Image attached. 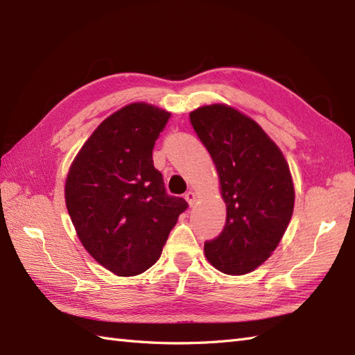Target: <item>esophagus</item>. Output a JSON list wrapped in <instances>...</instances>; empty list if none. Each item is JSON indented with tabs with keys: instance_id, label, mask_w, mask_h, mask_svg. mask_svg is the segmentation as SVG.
Here are the masks:
<instances>
[{
	"instance_id": "34e87169",
	"label": "esophagus",
	"mask_w": 355,
	"mask_h": 355,
	"mask_svg": "<svg viewBox=\"0 0 355 355\" xmlns=\"http://www.w3.org/2000/svg\"><path fill=\"white\" fill-rule=\"evenodd\" d=\"M184 198H186V201L189 202V206H193V202H195V192H192V191H189V192H186L184 193Z\"/></svg>"
}]
</instances>
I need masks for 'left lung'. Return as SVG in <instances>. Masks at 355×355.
Segmentation results:
<instances>
[{
    "label": "left lung",
    "mask_w": 355,
    "mask_h": 355,
    "mask_svg": "<svg viewBox=\"0 0 355 355\" xmlns=\"http://www.w3.org/2000/svg\"><path fill=\"white\" fill-rule=\"evenodd\" d=\"M209 150L227 207L223 232L205 243L206 258L225 275H245L270 258L294 207L290 168L262 128L227 105L189 114Z\"/></svg>",
    "instance_id": "obj_1"
}]
</instances>
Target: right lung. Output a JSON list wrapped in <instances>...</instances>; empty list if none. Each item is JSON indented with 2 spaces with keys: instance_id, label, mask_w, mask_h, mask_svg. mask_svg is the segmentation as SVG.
<instances>
[{
  "instance_id": "obj_1",
  "label": "right lung",
  "mask_w": 355,
  "mask_h": 355,
  "mask_svg": "<svg viewBox=\"0 0 355 355\" xmlns=\"http://www.w3.org/2000/svg\"><path fill=\"white\" fill-rule=\"evenodd\" d=\"M169 117L153 105H126L97 126L67 177L65 205L80 243L117 276L153 267L187 209L166 192L153 162Z\"/></svg>"
}]
</instances>
